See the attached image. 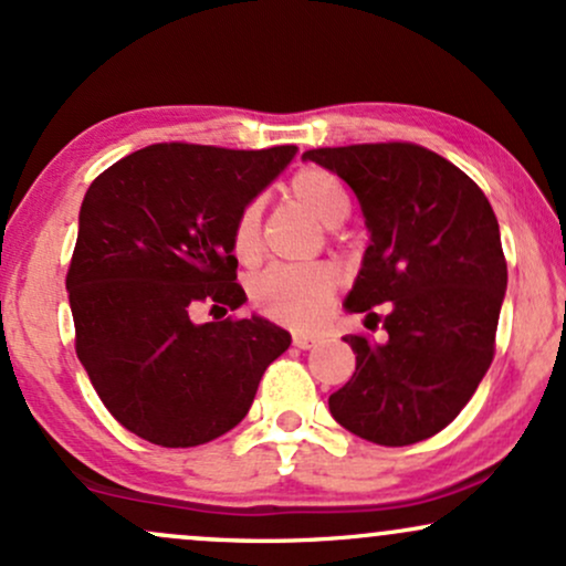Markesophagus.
<instances>
[{
  "label": "esophagus",
  "mask_w": 566,
  "mask_h": 566,
  "mask_svg": "<svg viewBox=\"0 0 566 566\" xmlns=\"http://www.w3.org/2000/svg\"><path fill=\"white\" fill-rule=\"evenodd\" d=\"M292 346H295V348H303V350H308V348H314V346H316V337H308V335H292Z\"/></svg>",
  "instance_id": "1"
}]
</instances>
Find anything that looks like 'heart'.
Masks as SVG:
<instances>
[{
  "instance_id": "1",
  "label": "heart",
  "mask_w": 566,
  "mask_h": 566,
  "mask_svg": "<svg viewBox=\"0 0 566 566\" xmlns=\"http://www.w3.org/2000/svg\"><path fill=\"white\" fill-rule=\"evenodd\" d=\"M287 193L324 226H337L350 212L346 186L324 167H301L290 178ZM261 201H247L233 220L231 250L244 265H252L261 258ZM337 287L340 279L327 263L276 265L252 279L250 303L265 319L311 333L327 322Z\"/></svg>"
}]
</instances>
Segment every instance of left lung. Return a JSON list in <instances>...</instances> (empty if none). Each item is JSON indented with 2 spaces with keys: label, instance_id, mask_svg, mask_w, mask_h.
Returning a JSON list of instances; mask_svg holds the SVG:
<instances>
[{
  "label": "left lung",
  "instance_id": "8db88e82",
  "mask_svg": "<svg viewBox=\"0 0 566 566\" xmlns=\"http://www.w3.org/2000/svg\"><path fill=\"white\" fill-rule=\"evenodd\" d=\"M303 159L354 188L373 233L346 308L388 303L386 343L343 337L356 373L329 396V412L380 447L431 439L469 405L495 356L509 284L495 212L469 175L418 143L311 148Z\"/></svg>",
  "mask_w": 566,
  "mask_h": 566
}]
</instances>
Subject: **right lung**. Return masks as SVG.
Segmentation results:
<instances>
[{
  "label": "right lung",
  "instance_id": "add662e5",
  "mask_svg": "<svg viewBox=\"0 0 566 566\" xmlns=\"http://www.w3.org/2000/svg\"><path fill=\"white\" fill-rule=\"evenodd\" d=\"M295 151L154 143L90 184L66 274L74 346L103 405L135 437L159 447L223 437L290 348L287 329L261 316H193L244 303L233 220Z\"/></svg>",
  "mask_w": 566,
  "mask_h": 566
}]
</instances>
